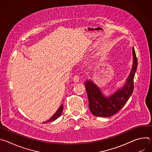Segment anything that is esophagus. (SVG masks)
Wrapping results in <instances>:
<instances>
[{
    "mask_svg": "<svg viewBox=\"0 0 152 152\" xmlns=\"http://www.w3.org/2000/svg\"><path fill=\"white\" fill-rule=\"evenodd\" d=\"M73 80L75 82H79V76L78 75H75L74 77H73Z\"/></svg>",
    "mask_w": 152,
    "mask_h": 152,
    "instance_id": "1",
    "label": "esophagus"
}]
</instances>
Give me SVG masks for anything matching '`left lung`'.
<instances>
[{"label":"left lung","mask_w":152,"mask_h":152,"mask_svg":"<svg viewBox=\"0 0 152 152\" xmlns=\"http://www.w3.org/2000/svg\"><path fill=\"white\" fill-rule=\"evenodd\" d=\"M134 63L132 70L126 84L110 97L103 96L100 90L93 81L86 80L85 86L87 93L89 108L91 113L97 117H111L118 113L132 95L134 86V79L137 69L138 60L134 48L132 49Z\"/></svg>","instance_id":"left-lung-1"}]
</instances>
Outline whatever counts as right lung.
Segmentation results:
<instances>
[{
	"label": "right lung",
	"mask_w": 152,
	"mask_h": 152,
	"mask_svg": "<svg viewBox=\"0 0 152 152\" xmlns=\"http://www.w3.org/2000/svg\"><path fill=\"white\" fill-rule=\"evenodd\" d=\"M63 107H64L63 104H62L61 105V106L59 107V109L58 110V111L55 113V114H53V115H52V117L49 120L45 121L44 123H48V122H50V121H54V120H55L56 119H57L59 117H60V115H61V113H62V110H63Z\"/></svg>",
	"instance_id": "obj_1"
}]
</instances>
